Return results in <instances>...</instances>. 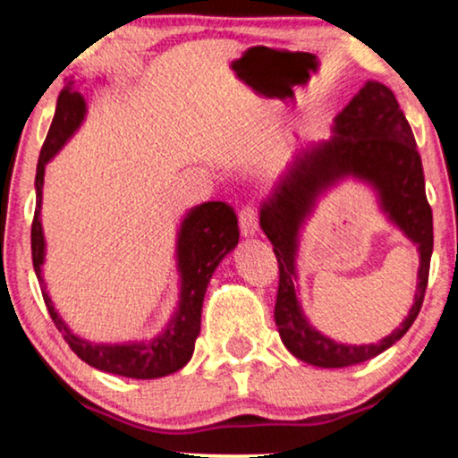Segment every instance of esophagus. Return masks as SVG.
<instances>
[{"label":"esophagus","mask_w":458,"mask_h":458,"mask_svg":"<svg viewBox=\"0 0 458 458\" xmlns=\"http://www.w3.org/2000/svg\"><path fill=\"white\" fill-rule=\"evenodd\" d=\"M240 229L243 235H254L259 231V210L256 206H246L240 210Z\"/></svg>","instance_id":"1"}]
</instances>
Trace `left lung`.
Here are the masks:
<instances>
[{"mask_svg": "<svg viewBox=\"0 0 458 458\" xmlns=\"http://www.w3.org/2000/svg\"><path fill=\"white\" fill-rule=\"evenodd\" d=\"M344 174H356L380 190L391 217L420 246L422 268L416 304L392 336L369 347L335 344L312 330L299 312L293 290V256L299 225L325 186ZM260 227L273 243L279 267L275 323L287 350L315 367L340 369L365 362L396 344L421 310L434 250V218L425 196L421 156L412 129L392 89L369 81L334 121V137L310 143L293 156L284 177L260 210Z\"/></svg>", "mask_w": 458, "mask_h": 458, "instance_id": "left-lung-1", "label": "left lung"}]
</instances>
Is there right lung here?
<instances>
[{
	"label": "right lung",
	"instance_id": "obj_1",
	"mask_svg": "<svg viewBox=\"0 0 458 458\" xmlns=\"http://www.w3.org/2000/svg\"><path fill=\"white\" fill-rule=\"evenodd\" d=\"M85 116V99L74 89V81H68L58 98L52 127L43 141L39 162H37V206L33 225H30V254H33V267L37 277L41 281L43 265V231L39 221L41 208V187L46 165L64 141L74 133ZM240 240L235 210L227 202H206L191 210L183 221L179 233V268L183 275V290H181V304L177 317L173 318L165 335L149 344H133V346H98L81 337L72 335L64 321L55 315L54 304L43 290V302H46L49 315H52L55 327L62 331L64 340L74 354L87 365L99 369V371L123 375L133 379H156L165 377L168 373L179 371L187 360L191 359L196 337L199 334V317H202V302L206 287L215 273L218 262L225 254L235 248Z\"/></svg>",
	"mask_w": 458,
	"mask_h": 458
}]
</instances>
